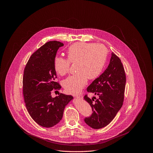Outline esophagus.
Instances as JSON below:
<instances>
[{
	"label": "esophagus",
	"mask_w": 153,
	"mask_h": 153,
	"mask_svg": "<svg viewBox=\"0 0 153 153\" xmlns=\"http://www.w3.org/2000/svg\"><path fill=\"white\" fill-rule=\"evenodd\" d=\"M76 97H77V99H82L83 98V96L82 95H76L75 96Z\"/></svg>",
	"instance_id": "1"
}]
</instances>
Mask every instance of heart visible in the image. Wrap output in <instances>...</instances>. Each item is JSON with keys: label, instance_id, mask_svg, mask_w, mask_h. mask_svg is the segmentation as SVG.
Returning <instances> with one entry per match:
<instances>
[{"label": "heart", "instance_id": "obj_1", "mask_svg": "<svg viewBox=\"0 0 153 153\" xmlns=\"http://www.w3.org/2000/svg\"><path fill=\"white\" fill-rule=\"evenodd\" d=\"M67 59L57 56L53 67L60 76L69 73L70 63H74V74L63 82V86L71 94L79 93L87 82V79H94L102 72L106 61L107 48L100 43L76 42L67 50Z\"/></svg>", "mask_w": 153, "mask_h": 153}]
</instances>
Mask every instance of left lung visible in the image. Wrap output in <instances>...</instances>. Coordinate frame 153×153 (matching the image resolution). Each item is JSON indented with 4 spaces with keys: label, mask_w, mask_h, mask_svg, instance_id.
<instances>
[{
    "label": "left lung",
    "mask_w": 153,
    "mask_h": 153,
    "mask_svg": "<svg viewBox=\"0 0 153 153\" xmlns=\"http://www.w3.org/2000/svg\"><path fill=\"white\" fill-rule=\"evenodd\" d=\"M126 75L120 59L112 53L106 70L87 88L89 93L98 96L91 99L86 94L85 100L90 103L93 113L85 117V122L94 129H100L110 123L122 106Z\"/></svg>",
    "instance_id": "8db88e82"
}]
</instances>
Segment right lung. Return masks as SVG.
<instances>
[{
	"instance_id": "obj_1",
	"label": "right lung",
	"mask_w": 153,
	"mask_h": 153,
	"mask_svg": "<svg viewBox=\"0 0 153 153\" xmlns=\"http://www.w3.org/2000/svg\"><path fill=\"white\" fill-rule=\"evenodd\" d=\"M63 43L50 41L30 57L24 71L23 94L25 106L31 118L39 125L50 128L62 119L65 106L73 96L59 93L52 97L53 90L61 86L57 79L53 63L58 49Z\"/></svg>"
}]
</instances>
